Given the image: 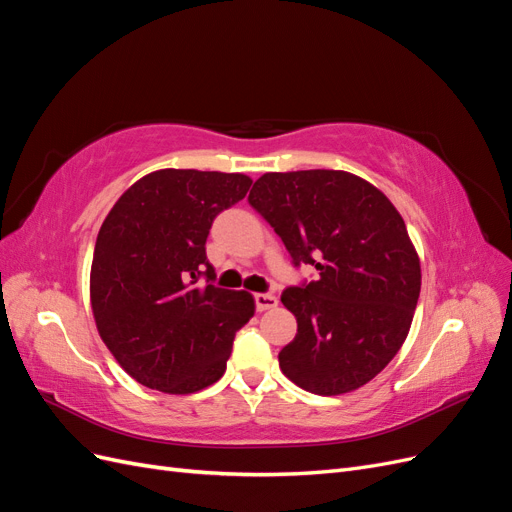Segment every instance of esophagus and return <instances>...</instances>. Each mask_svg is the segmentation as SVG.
Listing matches in <instances>:
<instances>
[{
  "mask_svg": "<svg viewBox=\"0 0 512 512\" xmlns=\"http://www.w3.org/2000/svg\"><path fill=\"white\" fill-rule=\"evenodd\" d=\"M254 301H256V309L258 312H267V309L277 307V297L271 292H258L254 294Z\"/></svg>",
  "mask_w": 512,
  "mask_h": 512,
  "instance_id": "obj_1",
  "label": "esophagus"
}]
</instances>
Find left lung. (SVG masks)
Instances as JSON below:
<instances>
[{
  "mask_svg": "<svg viewBox=\"0 0 512 512\" xmlns=\"http://www.w3.org/2000/svg\"><path fill=\"white\" fill-rule=\"evenodd\" d=\"M247 200L292 265L318 271L282 292L297 318L280 352L284 376L316 395L376 378L404 344L421 294V262L391 200L344 170L267 173Z\"/></svg>",
  "mask_w": 512,
  "mask_h": 512,
  "instance_id": "1",
  "label": "left lung"
}]
</instances>
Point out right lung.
Masks as SVG:
<instances>
[{"instance_id": "1", "label": "right lung", "mask_w": 512, "mask_h": 512, "mask_svg": "<svg viewBox=\"0 0 512 512\" xmlns=\"http://www.w3.org/2000/svg\"><path fill=\"white\" fill-rule=\"evenodd\" d=\"M250 185L239 173L164 168L138 179L106 215L91 309L106 348L147 389L188 395L218 382L235 333L254 316L250 292L213 284L205 252L213 220Z\"/></svg>"}]
</instances>
